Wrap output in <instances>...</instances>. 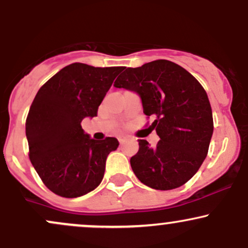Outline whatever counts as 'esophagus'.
Listing matches in <instances>:
<instances>
[{
	"instance_id": "esophagus-1",
	"label": "esophagus",
	"mask_w": 248,
	"mask_h": 248,
	"mask_svg": "<svg viewBox=\"0 0 248 248\" xmlns=\"http://www.w3.org/2000/svg\"><path fill=\"white\" fill-rule=\"evenodd\" d=\"M119 142H120V146H122V144H124V142H126V138H120L119 139Z\"/></svg>"
}]
</instances>
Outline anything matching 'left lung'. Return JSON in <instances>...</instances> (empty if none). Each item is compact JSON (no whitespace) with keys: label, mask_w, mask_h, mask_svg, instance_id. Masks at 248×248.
Returning <instances> with one entry per match:
<instances>
[{"label":"left lung","mask_w":248,"mask_h":248,"mask_svg":"<svg viewBox=\"0 0 248 248\" xmlns=\"http://www.w3.org/2000/svg\"><path fill=\"white\" fill-rule=\"evenodd\" d=\"M114 86L140 96L144 114L156 119L149 128L161 139L155 148L139 140V152L130 158L136 177L156 190L186 183L205 160L213 134L203 86L186 69L164 59L128 67Z\"/></svg>","instance_id":"left-lung-1"}]
</instances>
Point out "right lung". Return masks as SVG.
I'll return each mask as SVG.
<instances>
[{"mask_svg":"<svg viewBox=\"0 0 248 248\" xmlns=\"http://www.w3.org/2000/svg\"><path fill=\"white\" fill-rule=\"evenodd\" d=\"M121 70L75 62L37 92L25 124L29 157L43 183L56 195L80 197L101 183L108 154L116 150L119 141L91 139L81 121L96 116Z\"/></svg>","mask_w":248,"mask_h":248,"instance_id":"add662e5","label":"right lung"}]
</instances>
